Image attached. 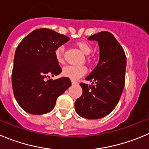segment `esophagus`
I'll return each mask as SVG.
<instances>
[{"label": "esophagus", "instance_id": "1", "mask_svg": "<svg viewBox=\"0 0 149 149\" xmlns=\"http://www.w3.org/2000/svg\"><path fill=\"white\" fill-rule=\"evenodd\" d=\"M71 82H72V85H74V84H77V82L75 81V80H71Z\"/></svg>", "mask_w": 149, "mask_h": 149}]
</instances>
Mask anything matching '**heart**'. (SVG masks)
I'll use <instances>...</instances> for the list:
<instances>
[{
	"instance_id": "heart-1",
	"label": "heart",
	"mask_w": 149,
	"mask_h": 149,
	"mask_svg": "<svg viewBox=\"0 0 149 149\" xmlns=\"http://www.w3.org/2000/svg\"><path fill=\"white\" fill-rule=\"evenodd\" d=\"M75 45L85 55H89L91 52V46L87 42H83V41H78L76 42ZM63 54H64V47L63 46H60L56 48L55 50V57L58 63H63ZM86 72H87V69L85 66H66L62 69V74L64 77L70 78L72 80H77L84 75Z\"/></svg>"
}]
</instances>
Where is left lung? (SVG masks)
Wrapping results in <instances>:
<instances>
[{
  "label": "left lung",
  "instance_id": "obj_1",
  "mask_svg": "<svg viewBox=\"0 0 149 149\" xmlns=\"http://www.w3.org/2000/svg\"><path fill=\"white\" fill-rule=\"evenodd\" d=\"M100 47V61L86 77L92 84L80 83L83 93L74 103L79 116L98 119L111 113L118 104L125 85L127 58L124 49L113 34L102 31L89 36Z\"/></svg>",
  "mask_w": 149,
  "mask_h": 149
}]
</instances>
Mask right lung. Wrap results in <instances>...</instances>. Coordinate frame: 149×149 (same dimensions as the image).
<instances>
[{"label":"right lung","instance_id":"add662e5","mask_svg":"<svg viewBox=\"0 0 149 149\" xmlns=\"http://www.w3.org/2000/svg\"><path fill=\"white\" fill-rule=\"evenodd\" d=\"M69 38L47 28L32 31L15 51L12 82L19 105L28 113L42 115L54 108L58 97L72 85L68 77L52 80L61 68L55 57L57 47Z\"/></svg>","mask_w":149,"mask_h":149}]
</instances>
